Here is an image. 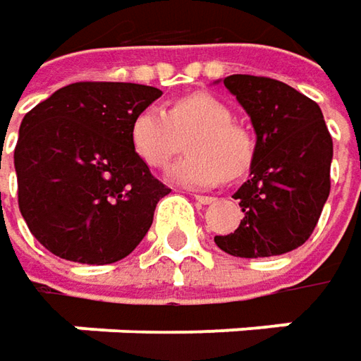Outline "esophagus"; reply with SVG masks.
Instances as JSON below:
<instances>
[{"label":"esophagus","instance_id":"34e87169","mask_svg":"<svg viewBox=\"0 0 361 361\" xmlns=\"http://www.w3.org/2000/svg\"><path fill=\"white\" fill-rule=\"evenodd\" d=\"M194 200H196L197 204H204V206H208V204H214V202H216V197L200 196V194H196V196H194Z\"/></svg>","mask_w":361,"mask_h":361}]
</instances>
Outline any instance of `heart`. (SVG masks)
I'll return each instance as SVG.
<instances>
[{
	"mask_svg": "<svg viewBox=\"0 0 361 361\" xmlns=\"http://www.w3.org/2000/svg\"><path fill=\"white\" fill-rule=\"evenodd\" d=\"M188 155L167 169V180L188 188H208L224 176L234 180L250 167L255 143L248 131L232 123L224 102L208 92L181 97L164 111L141 109L131 121L129 143L149 167H164L188 137Z\"/></svg>",
	"mask_w": 361,
	"mask_h": 361,
	"instance_id": "b5f03b06",
	"label": "heart"
}]
</instances>
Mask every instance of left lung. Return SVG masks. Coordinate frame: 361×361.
Returning <instances> with one entry per match:
<instances>
[{"label":"left lung","instance_id":"8db88e82","mask_svg":"<svg viewBox=\"0 0 361 361\" xmlns=\"http://www.w3.org/2000/svg\"><path fill=\"white\" fill-rule=\"evenodd\" d=\"M224 87L248 113L257 145L250 178L232 196L244 212L240 226L214 243L240 259L290 252L315 230L331 188L334 141L322 109L267 76L232 74Z\"/></svg>","mask_w":361,"mask_h":361}]
</instances>
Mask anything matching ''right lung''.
I'll list each match as a JSON object with an SVG mask.
<instances>
[{"label": "right lung", "instance_id": "add662e5", "mask_svg": "<svg viewBox=\"0 0 361 361\" xmlns=\"http://www.w3.org/2000/svg\"><path fill=\"white\" fill-rule=\"evenodd\" d=\"M161 90L74 82L36 104L13 151L30 232L60 259L111 264L131 255L169 188L131 149L133 117Z\"/></svg>", "mask_w": 361, "mask_h": 361}]
</instances>
